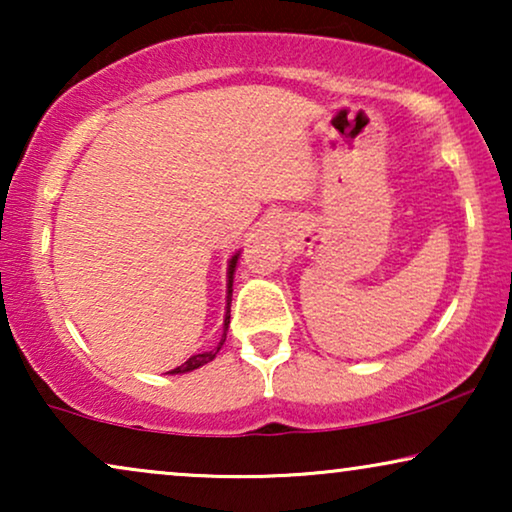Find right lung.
Segmentation results:
<instances>
[{
	"mask_svg": "<svg viewBox=\"0 0 512 512\" xmlns=\"http://www.w3.org/2000/svg\"><path fill=\"white\" fill-rule=\"evenodd\" d=\"M237 258H240V251L230 258L228 261V272H226V317H223V335L219 340V345H216L214 349H209V352H202V354H193L191 359L181 363V366H177L174 370H170L172 375H181V373H191V370L205 366V363L214 361L216 354H219V349L223 347V342H226V335H228V324H230V300H233V277H235V268H237Z\"/></svg>",
	"mask_w": 512,
	"mask_h": 512,
	"instance_id": "1",
	"label": "right lung"
}]
</instances>
